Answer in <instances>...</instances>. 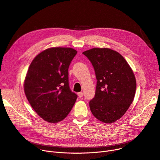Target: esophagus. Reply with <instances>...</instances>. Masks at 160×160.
Masks as SVG:
<instances>
[{
	"mask_svg": "<svg viewBox=\"0 0 160 160\" xmlns=\"http://www.w3.org/2000/svg\"><path fill=\"white\" fill-rule=\"evenodd\" d=\"M78 96L81 98H82V96H83V93L82 92H78Z\"/></svg>",
	"mask_w": 160,
	"mask_h": 160,
	"instance_id": "esophagus-1",
	"label": "esophagus"
}]
</instances>
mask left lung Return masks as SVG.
I'll use <instances>...</instances> for the list:
<instances>
[{
    "instance_id": "8db88e82",
    "label": "left lung",
    "mask_w": 160,
    "mask_h": 160,
    "mask_svg": "<svg viewBox=\"0 0 160 160\" xmlns=\"http://www.w3.org/2000/svg\"><path fill=\"white\" fill-rule=\"evenodd\" d=\"M91 62L97 79L95 96L89 102L92 114L105 123L123 116L133 101L136 88L134 73L124 58L109 48L82 52Z\"/></svg>"
}]
</instances>
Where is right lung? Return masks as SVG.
I'll use <instances>...</instances> for the list:
<instances>
[{
    "mask_svg": "<svg viewBox=\"0 0 160 160\" xmlns=\"http://www.w3.org/2000/svg\"><path fill=\"white\" fill-rule=\"evenodd\" d=\"M77 53L71 48H48L36 56L27 72L26 96L37 114L50 123L64 119L77 99L68 81V68Z\"/></svg>",
    "mask_w": 160,
    "mask_h": 160,
    "instance_id": "1",
    "label": "right lung"
}]
</instances>
